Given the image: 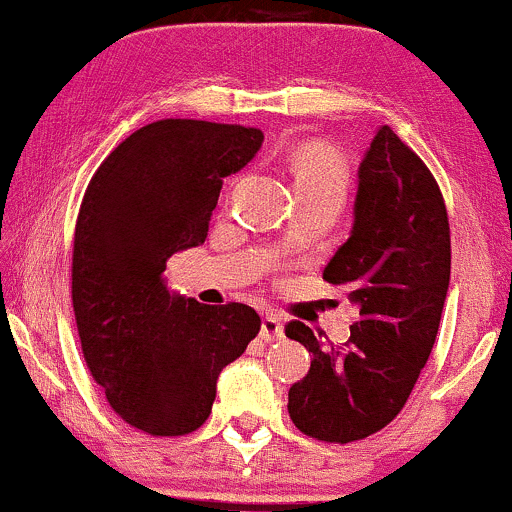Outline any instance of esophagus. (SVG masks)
Segmentation results:
<instances>
[{
    "label": "esophagus",
    "instance_id": "1",
    "mask_svg": "<svg viewBox=\"0 0 512 512\" xmlns=\"http://www.w3.org/2000/svg\"><path fill=\"white\" fill-rule=\"evenodd\" d=\"M260 337L264 339V342H276V339L284 337V325H281L279 317H276V315H267V317H264Z\"/></svg>",
    "mask_w": 512,
    "mask_h": 512
}]
</instances>
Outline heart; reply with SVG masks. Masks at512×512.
<instances>
[{
	"label": "heart",
	"instance_id": "heart-1",
	"mask_svg": "<svg viewBox=\"0 0 512 512\" xmlns=\"http://www.w3.org/2000/svg\"><path fill=\"white\" fill-rule=\"evenodd\" d=\"M291 163L298 195H317V192L344 195L346 185H349L346 158L330 144L313 142L298 146Z\"/></svg>",
	"mask_w": 512,
	"mask_h": 512
}]
</instances>
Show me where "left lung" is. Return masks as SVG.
<instances>
[{
  "instance_id": "1",
  "label": "left lung",
  "mask_w": 512,
  "mask_h": 512,
  "mask_svg": "<svg viewBox=\"0 0 512 512\" xmlns=\"http://www.w3.org/2000/svg\"><path fill=\"white\" fill-rule=\"evenodd\" d=\"M322 279L358 308L344 346L322 344L303 322L286 337L313 351L289 390L298 431L327 443L378 433L402 411L436 342L450 286V223L426 163L383 125L361 166L354 226Z\"/></svg>"
}]
</instances>
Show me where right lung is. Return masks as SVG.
<instances>
[{
	"instance_id": "add662e5",
	"label": "right lung",
	"mask_w": 512,
	"mask_h": 512,
	"mask_svg": "<svg viewBox=\"0 0 512 512\" xmlns=\"http://www.w3.org/2000/svg\"><path fill=\"white\" fill-rule=\"evenodd\" d=\"M262 142L255 127L158 120L86 187L72 255L81 351L115 414L151 436L197 431L219 373L260 332L250 305H202L170 291L163 272L170 255L204 243L223 178Z\"/></svg>"
}]
</instances>
